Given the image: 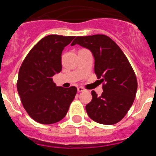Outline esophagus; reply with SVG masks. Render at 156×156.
<instances>
[{"label": "esophagus", "mask_w": 156, "mask_h": 156, "mask_svg": "<svg viewBox=\"0 0 156 156\" xmlns=\"http://www.w3.org/2000/svg\"><path fill=\"white\" fill-rule=\"evenodd\" d=\"M77 90H78L79 92H82V91H85L86 90H85L83 87H80L77 88Z\"/></svg>", "instance_id": "34e87169"}]
</instances>
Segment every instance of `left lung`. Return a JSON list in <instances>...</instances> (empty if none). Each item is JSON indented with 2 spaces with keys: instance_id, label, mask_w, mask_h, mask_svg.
<instances>
[{
  "instance_id": "1",
  "label": "left lung",
  "mask_w": 156,
  "mask_h": 156,
  "mask_svg": "<svg viewBox=\"0 0 156 156\" xmlns=\"http://www.w3.org/2000/svg\"><path fill=\"white\" fill-rule=\"evenodd\" d=\"M75 44L92 52L94 73L103 83L101 96L92 90L91 101L86 105L88 115L101 124L117 123L127 113L137 93V78L127 58L110 37L102 34L76 37L71 44Z\"/></svg>"
}]
</instances>
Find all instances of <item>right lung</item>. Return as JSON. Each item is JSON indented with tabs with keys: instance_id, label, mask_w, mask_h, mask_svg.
Masks as SVG:
<instances>
[{
	"instance_id": "obj_1",
	"label": "right lung",
	"mask_w": 156,
	"mask_h": 156,
	"mask_svg": "<svg viewBox=\"0 0 156 156\" xmlns=\"http://www.w3.org/2000/svg\"><path fill=\"white\" fill-rule=\"evenodd\" d=\"M75 37L48 35L32 48L19 69L17 89L32 119L55 123L66 116L76 94V87H57L52 77L62 71V53Z\"/></svg>"
}]
</instances>
